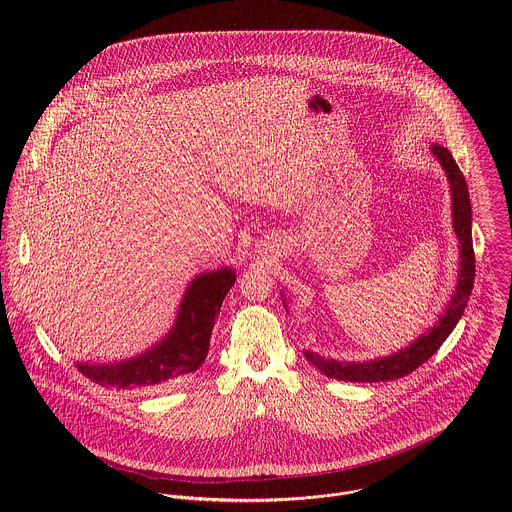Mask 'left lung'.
<instances>
[{"mask_svg":"<svg viewBox=\"0 0 512 512\" xmlns=\"http://www.w3.org/2000/svg\"><path fill=\"white\" fill-rule=\"evenodd\" d=\"M432 153L436 155L445 177L451 187V219H453V232L459 240V274H457V286L451 299L447 301L443 313L439 315L434 327H430L426 333H422L418 339H414L408 347L388 355L378 357L372 361H335L325 359L317 353L305 351V359L315 366L319 372H323L329 378L345 380V382H386L394 378H402L424 365L432 355H436L441 343L449 337V333L455 329L457 321L461 319L467 299L473 290L475 282V254H473V236H471V203H469V191L463 173L459 171L455 159L447 151V147L432 146ZM284 295V292H282ZM286 305V303H284ZM288 307V305H286Z\"/></svg>","mask_w":512,"mask_h":512,"instance_id":"1","label":"left lung"}]
</instances>
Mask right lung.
Listing matches in <instances>:
<instances>
[{"mask_svg":"<svg viewBox=\"0 0 512 512\" xmlns=\"http://www.w3.org/2000/svg\"><path fill=\"white\" fill-rule=\"evenodd\" d=\"M232 268L203 272L183 293L171 331L147 351L120 363H74L92 382L106 388L147 390L195 372L205 363L224 295L234 286Z\"/></svg>","mask_w":512,"mask_h":512,"instance_id":"1","label":"right lung"}]
</instances>
